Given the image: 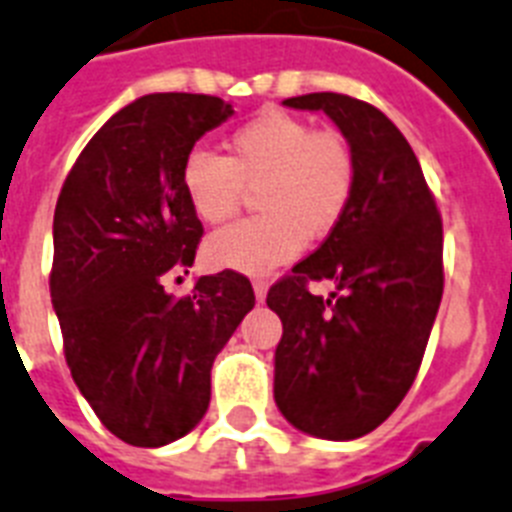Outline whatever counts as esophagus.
<instances>
[{
  "mask_svg": "<svg viewBox=\"0 0 512 512\" xmlns=\"http://www.w3.org/2000/svg\"><path fill=\"white\" fill-rule=\"evenodd\" d=\"M252 289H255L257 302H265V296H268V281H265V278H255V281H252Z\"/></svg>",
  "mask_w": 512,
  "mask_h": 512,
  "instance_id": "obj_1",
  "label": "esophagus"
}]
</instances>
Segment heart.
<instances>
[{
	"mask_svg": "<svg viewBox=\"0 0 512 512\" xmlns=\"http://www.w3.org/2000/svg\"><path fill=\"white\" fill-rule=\"evenodd\" d=\"M182 192L203 223H221L260 187L263 216L216 231L205 244L213 268L268 273L302 252L304 239L338 229L356 187V161L346 137L315 130L307 119L268 109L229 135V158L192 148L182 161Z\"/></svg>",
	"mask_w": 512,
	"mask_h": 512,
	"instance_id": "heart-1",
	"label": "heart"
}]
</instances>
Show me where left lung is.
<instances>
[{
  "mask_svg": "<svg viewBox=\"0 0 512 512\" xmlns=\"http://www.w3.org/2000/svg\"><path fill=\"white\" fill-rule=\"evenodd\" d=\"M325 111L356 161L338 229L268 291L281 317L273 395L307 435L356 440L380 427L414 385L442 299V218L422 166L380 109L343 93L286 98ZM337 283L330 300L306 283Z\"/></svg>",
  "mask_w": 512,
  "mask_h": 512,
  "instance_id": "left-lung-1",
  "label": "left lung"
}]
</instances>
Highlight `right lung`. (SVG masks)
<instances>
[{
    "mask_svg": "<svg viewBox=\"0 0 512 512\" xmlns=\"http://www.w3.org/2000/svg\"><path fill=\"white\" fill-rule=\"evenodd\" d=\"M234 114L200 93H150L90 137L54 210L51 304L72 380L101 424L135 448L184 437L208 411L210 367L255 307L234 270L161 286L195 263L203 223L182 192V161Z\"/></svg>",
    "mask_w": 512,
    "mask_h": 512,
    "instance_id": "1",
    "label": "right lung"
}]
</instances>
